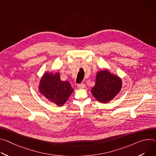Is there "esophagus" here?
<instances>
[{
	"label": "esophagus",
	"instance_id": "1",
	"mask_svg": "<svg viewBox=\"0 0 156 156\" xmlns=\"http://www.w3.org/2000/svg\"><path fill=\"white\" fill-rule=\"evenodd\" d=\"M77 87L78 89H83L84 87H85V84L83 83H81V84H78Z\"/></svg>",
	"mask_w": 156,
	"mask_h": 156
}]
</instances>
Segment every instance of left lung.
Masks as SVG:
<instances>
[{"label":"left lung","mask_w":156,"mask_h":156,"mask_svg":"<svg viewBox=\"0 0 156 156\" xmlns=\"http://www.w3.org/2000/svg\"><path fill=\"white\" fill-rule=\"evenodd\" d=\"M121 87L122 81L119 77L103 70L97 73L96 84L91 92L98 101L107 103L116 96Z\"/></svg>","instance_id":"left-lung-1"}]
</instances>
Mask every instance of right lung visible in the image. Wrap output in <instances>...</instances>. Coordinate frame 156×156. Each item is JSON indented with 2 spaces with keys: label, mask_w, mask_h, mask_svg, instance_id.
I'll return each instance as SVG.
<instances>
[{
  "label": "right lung",
  "mask_w": 156,
  "mask_h": 156,
  "mask_svg": "<svg viewBox=\"0 0 156 156\" xmlns=\"http://www.w3.org/2000/svg\"><path fill=\"white\" fill-rule=\"evenodd\" d=\"M39 88L46 98L58 106H62L73 91L69 81L60 80L58 73H46L42 77Z\"/></svg>",
  "instance_id": "add662e5"
}]
</instances>
